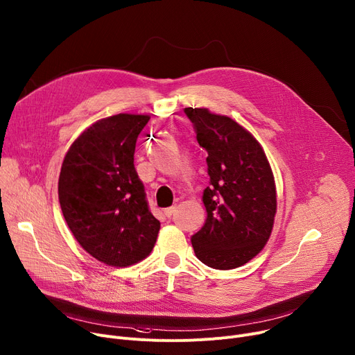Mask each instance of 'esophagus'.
<instances>
[{"instance_id":"obj_1","label":"esophagus","mask_w":355,"mask_h":355,"mask_svg":"<svg viewBox=\"0 0 355 355\" xmlns=\"http://www.w3.org/2000/svg\"><path fill=\"white\" fill-rule=\"evenodd\" d=\"M174 211H175V207L165 208V209H164V214H165V217H171V216L174 214Z\"/></svg>"}]
</instances>
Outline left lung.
<instances>
[{
  "instance_id": "obj_1",
  "label": "left lung",
  "mask_w": 355,
  "mask_h": 355,
  "mask_svg": "<svg viewBox=\"0 0 355 355\" xmlns=\"http://www.w3.org/2000/svg\"><path fill=\"white\" fill-rule=\"evenodd\" d=\"M207 151V220L191 237L201 263L217 270L247 264L267 244L277 212L272 170L261 144L227 115L184 110Z\"/></svg>"
}]
</instances>
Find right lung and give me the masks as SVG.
<instances>
[{
  "label": "right lung",
  "instance_id": "obj_1",
  "mask_svg": "<svg viewBox=\"0 0 355 355\" xmlns=\"http://www.w3.org/2000/svg\"><path fill=\"white\" fill-rule=\"evenodd\" d=\"M150 115L116 114L83 131L67 151L58 180L62 216L78 244L98 261L128 267L154 248L151 214L134 167L138 134Z\"/></svg>",
  "mask_w": 355,
  "mask_h": 355
}]
</instances>
